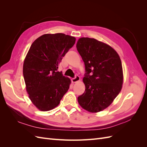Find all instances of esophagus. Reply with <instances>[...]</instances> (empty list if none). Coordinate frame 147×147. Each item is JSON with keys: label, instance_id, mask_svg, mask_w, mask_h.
Listing matches in <instances>:
<instances>
[{"label": "esophagus", "instance_id": "esophagus-1", "mask_svg": "<svg viewBox=\"0 0 147 147\" xmlns=\"http://www.w3.org/2000/svg\"><path fill=\"white\" fill-rule=\"evenodd\" d=\"M80 77L78 75H76L74 78H72V82L73 83H76L78 81H80Z\"/></svg>", "mask_w": 147, "mask_h": 147}]
</instances>
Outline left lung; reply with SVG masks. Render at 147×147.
<instances>
[{
	"label": "left lung",
	"mask_w": 147,
	"mask_h": 147,
	"mask_svg": "<svg viewBox=\"0 0 147 147\" xmlns=\"http://www.w3.org/2000/svg\"><path fill=\"white\" fill-rule=\"evenodd\" d=\"M77 49L86 72L83 79L85 91L78 97V102L88 112H100L112 103L121 90V59L113 48L94 38H79Z\"/></svg>",
	"instance_id": "8db88e82"
}]
</instances>
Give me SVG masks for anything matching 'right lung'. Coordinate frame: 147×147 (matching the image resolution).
<instances>
[{
    "label": "right lung",
    "mask_w": 147,
    "mask_h": 147,
    "mask_svg": "<svg viewBox=\"0 0 147 147\" xmlns=\"http://www.w3.org/2000/svg\"><path fill=\"white\" fill-rule=\"evenodd\" d=\"M75 40L64 34H47L31 45L24 61L23 76L29 99L38 110L55 108L68 91L70 79L57 70Z\"/></svg>",
    "instance_id": "1"
}]
</instances>
